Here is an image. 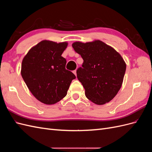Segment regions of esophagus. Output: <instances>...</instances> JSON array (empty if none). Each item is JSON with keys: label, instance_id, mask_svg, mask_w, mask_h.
<instances>
[{"label": "esophagus", "instance_id": "obj_1", "mask_svg": "<svg viewBox=\"0 0 152 152\" xmlns=\"http://www.w3.org/2000/svg\"><path fill=\"white\" fill-rule=\"evenodd\" d=\"M73 73H74V74L75 75V76L77 75V71H76V70H73Z\"/></svg>", "mask_w": 152, "mask_h": 152}]
</instances>
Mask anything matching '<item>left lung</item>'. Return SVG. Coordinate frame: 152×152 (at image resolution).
Segmentation results:
<instances>
[{
	"label": "left lung",
	"instance_id": "1",
	"mask_svg": "<svg viewBox=\"0 0 152 152\" xmlns=\"http://www.w3.org/2000/svg\"><path fill=\"white\" fill-rule=\"evenodd\" d=\"M72 47L84 60L77 77L87 98L99 105L110 102L120 90L126 70L121 54L100 40L76 42Z\"/></svg>",
	"mask_w": 152,
	"mask_h": 152
}]
</instances>
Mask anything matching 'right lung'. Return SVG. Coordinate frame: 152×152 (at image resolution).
Instances as JSON below:
<instances>
[{
  "instance_id": "1",
  "label": "right lung",
  "mask_w": 152,
  "mask_h": 152,
  "mask_svg": "<svg viewBox=\"0 0 152 152\" xmlns=\"http://www.w3.org/2000/svg\"><path fill=\"white\" fill-rule=\"evenodd\" d=\"M67 45V42L42 40L23 59V79L32 94L44 104H53L62 99L76 78L66 70V60L61 56Z\"/></svg>"
}]
</instances>
